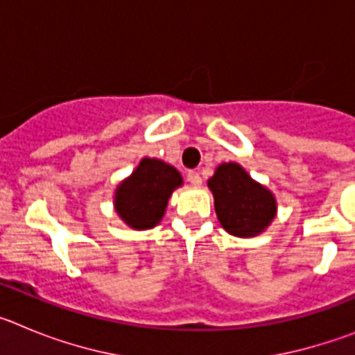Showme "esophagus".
Segmentation results:
<instances>
[{"mask_svg": "<svg viewBox=\"0 0 355 355\" xmlns=\"http://www.w3.org/2000/svg\"><path fill=\"white\" fill-rule=\"evenodd\" d=\"M188 181H190V184H193V187H200V183H202V180H200V174L196 171H190L187 174Z\"/></svg>", "mask_w": 355, "mask_h": 355, "instance_id": "obj_1", "label": "esophagus"}]
</instances>
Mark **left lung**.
<instances>
[{"label": "left lung", "mask_w": 355, "mask_h": 355, "mask_svg": "<svg viewBox=\"0 0 355 355\" xmlns=\"http://www.w3.org/2000/svg\"><path fill=\"white\" fill-rule=\"evenodd\" d=\"M216 218L229 234L254 238L261 234L277 215L274 193L250 178L240 163H220L208 180Z\"/></svg>", "instance_id": "1"}]
</instances>
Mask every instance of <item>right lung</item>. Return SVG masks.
Masks as SVG:
<instances>
[{
    "instance_id": "add662e5",
    "label": "right lung",
    "mask_w": 355,
    "mask_h": 355,
    "mask_svg": "<svg viewBox=\"0 0 355 355\" xmlns=\"http://www.w3.org/2000/svg\"><path fill=\"white\" fill-rule=\"evenodd\" d=\"M180 187H183V175L178 168L163 159L142 158L115 188L114 208L128 227L153 229L162 222L172 192Z\"/></svg>"
}]
</instances>
